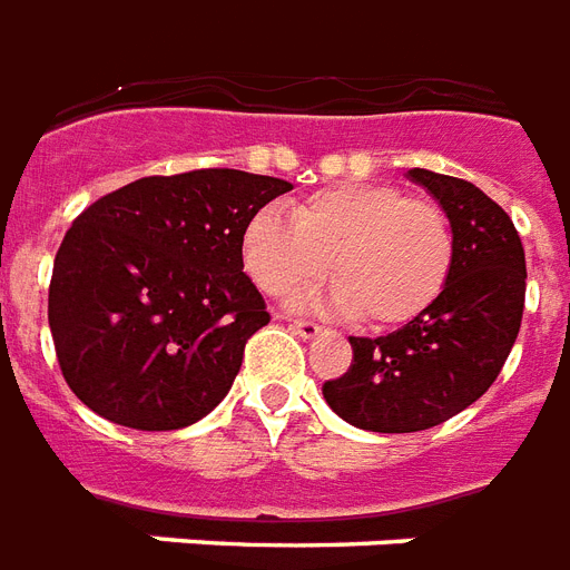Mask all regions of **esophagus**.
I'll return each instance as SVG.
<instances>
[{"instance_id":"1","label":"esophagus","mask_w":570,"mask_h":570,"mask_svg":"<svg viewBox=\"0 0 570 570\" xmlns=\"http://www.w3.org/2000/svg\"><path fill=\"white\" fill-rule=\"evenodd\" d=\"M289 328H293L302 340H313L322 334L320 325H316V322H307V320H289Z\"/></svg>"}]
</instances>
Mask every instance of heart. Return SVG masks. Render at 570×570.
<instances>
[{"instance_id": "1", "label": "heart", "mask_w": 570, "mask_h": 570, "mask_svg": "<svg viewBox=\"0 0 570 570\" xmlns=\"http://www.w3.org/2000/svg\"><path fill=\"white\" fill-rule=\"evenodd\" d=\"M450 218L384 183H343L293 206L259 209L242 230V263L272 298L311 289L331 263V307L370 328H399L438 304L452 275Z\"/></svg>"}]
</instances>
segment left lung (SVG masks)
I'll return each mask as SVG.
<instances>
[{
	"label": "left lung",
	"instance_id": "1",
	"mask_svg": "<svg viewBox=\"0 0 570 570\" xmlns=\"http://www.w3.org/2000/svg\"><path fill=\"white\" fill-rule=\"evenodd\" d=\"M450 218L455 259L434 307L387 337H348L352 366L322 384L346 423L423 432L473 405L497 381L521 331L527 259L503 206L473 183L411 168Z\"/></svg>",
	"mask_w": 570,
	"mask_h": 570
}]
</instances>
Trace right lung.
<instances>
[{
  "instance_id": "add662e5",
  "label": "right lung",
  "mask_w": 570,
  "mask_h": 570,
  "mask_svg": "<svg viewBox=\"0 0 570 570\" xmlns=\"http://www.w3.org/2000/svg\"><path fill=\"white\" fill-rule=\"evenodd\" d=\"M293 183L204 168L141 177L94 200L56 254L49 331L94 414L171 432L213 411L268 325L242 272V230Z\"/></svg>"
}]
</instances>
